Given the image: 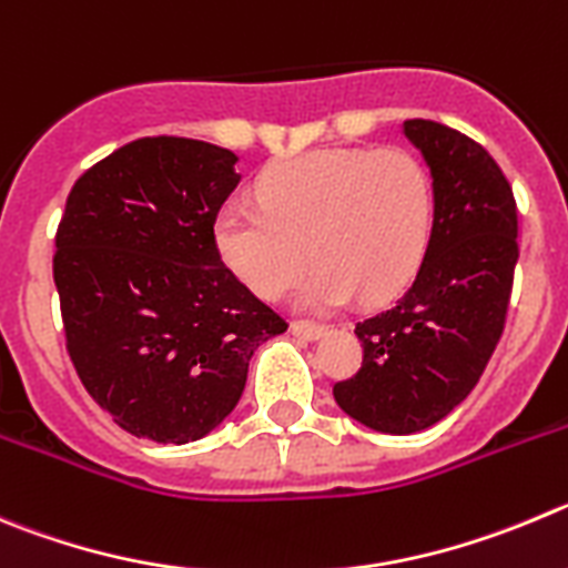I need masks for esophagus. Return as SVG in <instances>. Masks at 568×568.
<instances>
[{"label": "esophagus", "instance_id": "34e87169", "mask_svg": "<svg viewBox=\"0 0 568 568\" xmlns=\"http://www.w3.org/2000/svg\"><path fill=\"white\" fill-rule=\"evenodd\" d=\"M291 333H294L296 338H302V342H316V338L325 336L327 327L314 325V322H291Z\"/></svg>", "mask_w": 568, "mask_h": 568}]
</instances>
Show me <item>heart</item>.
Listing matches in <instances>:
<instances>
[{"mask_svg":"<svg viewBox=\"0 0 568 568\" xmlns=\"http://www.w3.org/2000/svg\"><path fill=\"white\" fill-rule=\"evenodd\" d=\"M254 195L263 212L224 206L212 241L260 300H280L311 257L320 268L296 294L300 308H342L356 294L381 305L404 294L432 241V176L404 148L302 153L260 173Z\"/></svg>","mask_w":568,"mask_h":568,"instance_id":"heart-1","label":"heart"}]
</instances>
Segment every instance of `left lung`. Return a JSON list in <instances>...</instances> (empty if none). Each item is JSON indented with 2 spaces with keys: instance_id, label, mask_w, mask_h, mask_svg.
<instances>
[{
  "instance_id": "1",
  "label": "left lung",
  "mask_w": 568,
  "mask_h": 568,
  "mask_svg": "<svg viewBox=\"0 0 568 568\" xmlns=\"http://www.w3.org/2000/svg\"><path fill=\"white\" fill-rule=\"evenodd\" d=\"M434 184V226L415 283L356 325L362 369L333 386L344 415L381 434H417L452 415L505 331L518 212L499 164L470 136L406 120Z\"/></svg>"
}]
</instances>
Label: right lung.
I'll use <instances>...</instances> for the list:
<instances>
[{
	"mask_svg": "<svg viewBox=\"0 0 568 568\" xmlns=\"http://www.w3.org/2000/svg\"><path fill=\"white\" fill-rule=\"evenodd\" d=\"M237 156L142 136L89 168L55 235L69 358L120 428L184 445L237 406L254 349L285 322L219 257L212 224Z\"/></svg>",
	"mask_w": 568,
	"mask_h": 568,
	"instance_id": "right-lung-1",
	"label": "right lung"
}]
</instances>
